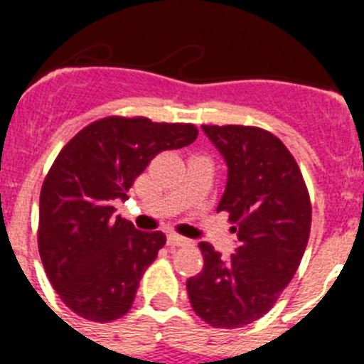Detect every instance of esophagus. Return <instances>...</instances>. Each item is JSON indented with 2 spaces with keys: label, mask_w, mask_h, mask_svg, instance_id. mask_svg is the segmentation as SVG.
I'll return each mask as SVG.
<instances>
[{
  "label": "esophagus",
  "mask_w": 364,
  "mask_h": 364,
  "mask_svg": "<svg viewBox=\"0 0 364 364\" xmlns=\"http://www.w3.org/2000/svg\"><path fill=\"white\" fill-rule=\"evenodd\" d=\"M188 244H191V240L182 237V235H176V233L167 235V246L175 247V246H188Z\"/></svg>",
  "instance_id": "34e87169"
}]
</instances>
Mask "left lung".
Wrapping results in <instances>:
<instances>
[{
  "mask_svg": "<svg viewBox=\"0 0 364 364\" xmlns=\"http://www.w3.org/2000/svg\"><path fill=\"white\" fill-rule=\"evenodd\" d=\"M224 156L228 211L239 246L228 259L200 242L204 268L186 282L195 314L215 328H240L268 314L306 250L311 204L301 169L275 134L247 125H202Z\"/></svg>",
  "mask_w": 364,
  "mask_h": 364,
  "instance_id": "8db88e82",
  "label": "left lung"
}]
</instances>
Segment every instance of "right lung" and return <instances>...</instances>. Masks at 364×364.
Returning <instances> with one entry per match:
<instances>
[{"label": "right lung", "mask_w": 364, "mask_h": 364, "mask_svg": "<svg viewBox=\"0 0 364 364\" xmlns=\"http://www.w3.org/2000/svg\"><path fill=\"white\" fill-rule=\"evenodd\" d=\"M191 124L107 117L83 127L60 151L40 195L38 247L50 284L67 306L96 323L131 310L147 266L166 244L114 217L134 178L167 149L195 142Z\"/></svg>", "instance_id": "obj_1"}]
</instances>
